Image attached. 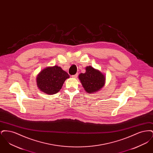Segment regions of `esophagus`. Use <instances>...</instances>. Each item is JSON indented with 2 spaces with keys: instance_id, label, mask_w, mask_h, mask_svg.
<instances>
[{
  "instance_id": "1",
  "label": "esophagus",
  "mask_w": 153,
  "mask_h": 153,
  "mask_svg": "<svg viewBox=\"0 0 153 153\" xmlns=\"http://www.w3.org/2000/svg\"><path fill=\"white\" fill-rule=\"evenodd\" d=\"M77 76H78V73H76V74H74V75H72V77L76 79V78L77 77Z\"/></svg>"
}]
</instances>
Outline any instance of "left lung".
Segmentation results:
<instances>
[{
    "instance_id": "1",
    "label": "left lung",
    "mask_w": 153,
    "mask_h": 153,
    "mask_svg": "<svg viewBox=\"0 0 153 153\" xmlns=\"http://www.w3.org/2000/svg\"><path fill=\"white\" fill-rule=\"evenodd\" d=\"M86 72L80 73L79 80L85 91L88 94L97 92L104 87L105 77L102 73L91 66L86 67Z\"/></svg>"
}]
</instances>
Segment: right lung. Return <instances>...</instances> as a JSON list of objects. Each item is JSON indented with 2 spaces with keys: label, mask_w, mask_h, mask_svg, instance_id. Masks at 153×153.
I'll use <instances>...</instances> for the list:
<instances>
[{
  "label": "right lung",
  "mask_w": 153,
  "mask_h": 153,
  "mask_svg": "<svg viewBox=\"0 0 153 153\" xmlns=\"http://www.w3.org/2000/svg\"><path fill=\"white\" fill-rule=\"evenodd\" d=\"M69 75L58 66H49L41 71L36 77L37 87L42 92L53 95L58 92Z\"/></svg>",
  "instance_id": "right-lung-1"
}]
</instances>
